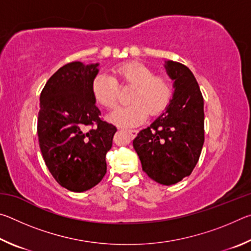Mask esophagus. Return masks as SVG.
<instances>
[{
    "label": "esophagus",
    "instance_id": "esophagus-1",
    "mask_svg": "<svg viewBox=\"0 0 251 251\" xmlns=\"http://www.w3.org/2000/svg\"><path fill=\"white\" fill-rule=\"evenodd\" d=\"M127 131H128L131 137H135V136L137 135V133H138V130L135 129V128H133V129H127Z\"/></svg>",
    "mask_w": 251,
    "mask_h": 251
}]
</instances>
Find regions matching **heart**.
Wrapping results in <instances>:
<instances>
[{"instance_id":"heart-1","label":"heart","mask_w":251,"mask_h":251,"mask_svg":"<svg viewBox=\"0 0 251 251\" xmlns=\"http://www.w3.org/2000/svg\"><path fill=\"white\" fill-rule=\"evenodd\" d=\"M120 86H133L130 104L116 108L109 115L115 124L129 127L143 123L148 116H156L168 107L173 99V85L164 75H155L150 66L139 62H129L113 69V76L97 74L92 82V94L104 108L116 106Z\"/></svg>"}]
</instances>
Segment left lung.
<instances>
[{
  "instance_id": "obj_1",
  "label": "left lung",
  "mask_w": 251,
  "mask_h": 251,
  "mask_svg": "<svg viewBox=\"0 0 251 251\" xmlns=\"http://www.w3.org/2000/svg\"><path fill=\"white\" fill-rule=\"evenodd\" d=\"M174 94L166 110L142 129L133 141L143 171L161 185H174L189 176L205 142L203 99L188 67L166 61Z\"/></svg>"
}]
</instances>
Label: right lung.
Listing matches in <instances>:
<instances>
[{
  "mask_svg": "<svg viewBox=\"0 0 251 251\" xmlns=\"http://www.w3.org/2000/svg\"><path fill=\"white\" fill-rule=\"evenodd\" d=\"M99 63L72 62L46 82L40 97L37 135L44 161L64 188L82 193L106 174V152L117 128L101 120L92 94Z\"/></svg>",
  "mask_w": 251,
  "mask_h": 251,
  "instance_id": "add662e5",
  "label": "right lung"
}]
</instances>
